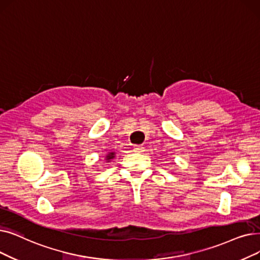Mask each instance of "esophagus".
Returning <instances> with one entry per match:
<instances>
[{
    "label": "esophagus",
    "mask_w": 260,
    "mask_h": 260,
    "mask_svg": "<svg viewBox=\"0 0 260 260\" xmlns=\"http://www.w3.org/2000/svg\"><path fill=\"white\" fill-rule=\"evenodd\" d=\"M133 150H134V152H136V153H141V152H143L144 151V148L142 145H134V148H133Z\"/></svg>",
    "instance_id": "obj_1"
}]
</instances>
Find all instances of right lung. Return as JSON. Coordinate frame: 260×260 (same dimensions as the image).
Instances as JSON below:
<instances>
[{
	"mask_svg": "<svg viewBox=\"0 0 260 260\" xmlns=\"http://www.w3.org/2000/svg\"><path fill=\"white\" fill-rule=\"evenodd\" d=\"M112 158H115V153L114 152H110V153H108L107 155H106V160H110V159H112Z\"/></svg>",
	"mask_w": 260,
	"mask_h": 260,
	"instance_id": "1",
	"label": "right lung"
}]
</instances>
